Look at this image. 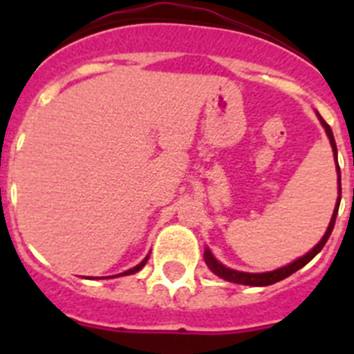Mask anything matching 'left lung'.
<instances>
[{
  "label": "left lung",
  "instance_id": "8db88e82",
  "mask_svg": "<svg viewBox=\"0 0 354 354\" xmlns=\"http://www.w3.org/2000/svg\"><path fill=\"white\" fill-rule=\"evenodd\" d=\"M319 120H321L324 131H326L328 138H330V143H331V149H333V156H335V159H337V145H335V138H333V133H331V127L328 126L321 115H319ZM337 167H339V165H337ZM337 171H339V189H340V170H337ZM339 204H340V196H339V202H337L335 211H333V216H331L330 225H328L326 234L323 236V239L319 241L317 245H315L310 252L306 253V255H303V257L298 259V261H294L292 264L286 266V268H280V270L270 271V273H243V271H236V270H230V268H225L223 264H220V262L212 257V253L209 252V250H205L204 257H205V262H207V266H209V270H211L214 274H218L220 278H223V280H228V282H234V283H243V286L264 287V286H271V283L280 282V280H283V278L290 277L292 273H296L298 270H301L303 266L308 264V262H310L312 259H314L315 255L321 252V250H323V246L326 245L328 237L331 236V230H333V227H335L337 212H339Z\"/></svg>",
  "mask_w": 354,
  "mask_h": 354
}]
</instances>
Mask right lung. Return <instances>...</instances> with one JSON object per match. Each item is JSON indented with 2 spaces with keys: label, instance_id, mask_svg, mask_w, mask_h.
I'll list each match as a JSON object with an SVG mask.
<instances>
[{
  "label": "right lung",
  "instance_id": "add662e5",
  "mask_svg": "<svg viewBox=\"0 0 354 354\" xmlns=\"http://www.w3.org/2000/svg\"><path fill=\"white\" fill-rule=\"evenodd\" d=\"M147 261H149V255H147V257H145V259H143V261H142V262H140V264H138V266H136V268H133V270L126 271V273H122V274H133V273H136V271H140V270H142L143 266H145V262H147Z\"/></svg>",
  "mask_w": 354,
  "mask_h": 354
}]
</instances>
